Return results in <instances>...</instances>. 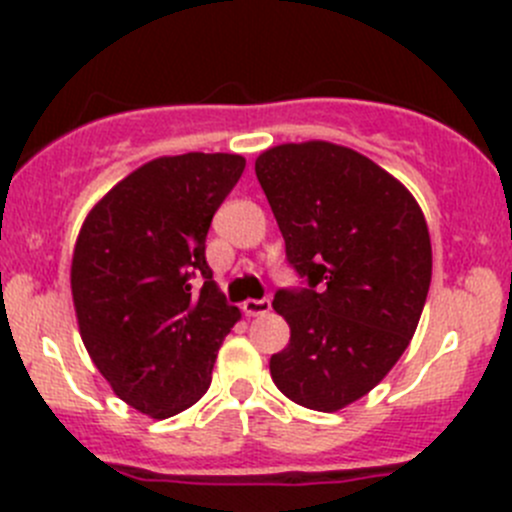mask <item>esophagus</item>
<instances>
[{"label": "esophagus", "mask_w": 512, "mask_h": 512, "mask_svg": "<svg viewBox=\"0 0 512 512\" xmlns=\"http://www.w3.org/2000/svg\"><path fill=\"white\" fill-rule=\"evenodd\" d=\"M270 309V299H247V302H242V312H245L247 317H260V314H267Z\"/></svg>", "instance_id": "esophagus-1"}]
</instances>
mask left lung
Returning <instances> with one entry per match:
<instances>
[{
	"label": "left lung",
	"instance_id": "8db88e82",
	"mask_svg": "<svg viewBox=\"0 0 512 512\" xmlns=\"http://www.w3.org/2000/svg\"><path fill=\"white\" fill-rule=\"evenodd\" d=\"M287 260L309 287L280 289L289 344L270 374L294 404L344 409L414 337L431 287V235L401 180L347 146L282 143L255 160Z\"/></svg>",
	"mask_w": 512,
	"mask_h": 512
}]
</instances>
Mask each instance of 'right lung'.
<instances>
[{
  "mask_svg": "<svg viewBox=\"0 0 512 512\" xmlns=\"http://www.w3.org/2000/svg\"><path fill=\"white\" fill-rule=\"evenodd\" d=\"M245 170L237 153L153 158L89 210L71 257L84 347L113 394L151 418L203 399L240 322L205 262L215 210ZM206 282L195 295L189 277Z\"/></svg>",
  "mask_w": 512,
  "mask_h": 512,
  "instance_id": "obj_1",
  "label": "right lung"
}]
</instances>
